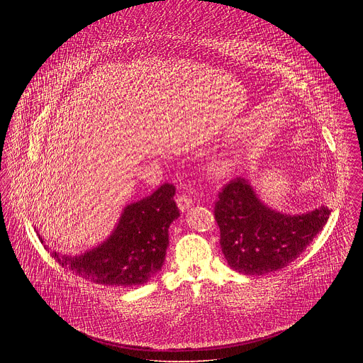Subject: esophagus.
Instances as JSON below:
<instances>
[{"label":"esophagus","mask_w":363,"mask_h":363,"mask_svg":"<svg viewBox=\"0 0 363 363\" xmlns=\"http://www.w3.org/2000/svg\"><path fill=\"white\" fill-rule=\"evenodd\" d=\"M176 203H177V206L180 208V211H186L193 204V197L189 193H183V194L177 196Z\"/></svg>","instance_id":"obj_1"}]
</instances>
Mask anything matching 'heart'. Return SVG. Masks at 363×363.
Here are the masks:
<instances>
[{
  "label": "heart",
  "instance_id": "1",
  "mask_svg": "<svg viewBox=\"0 0 363 363\" xmlns=\"http://www.w3.org/2000/svg\"><path fill=\"white\" fill-rule=\"evenodd\" d=\"M211 170H212V174H213V176L222 177V176H226V174L229 173L230 164H229V162L225 160V159H218V160H215V162L212 163Z\"/></svg>",
  "mask_w": 363,
  "mask_h": 363
}]
</instances>
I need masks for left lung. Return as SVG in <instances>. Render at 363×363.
Segmentation results:
<instances>
[{
	"mask_svg": "<svg viewBox=\"0 0 363 363\" xmlns=\"http://www.w3.org/2000/svg\"><path fill=\"white\" fill-rule=\"evenodd\" d=\"M330 212L324 206L294 216L272 211L242 177L222 187L213 208L222 253L233 269L246 275L272 272L298 259L321 232Z\"/></svg>",
	"mask_w": 363,
	"mask_h": 363,
	"instance_id": "8db88e82",
	"label": "left lung"
}]
</instances>
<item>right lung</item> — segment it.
<instances>
[{"instance_id": "obj_1", "label": "right lung", "mask_w": 363, "mask_h": 363, "mask_svg": "<svg viewBox=\"0 0 363 363\" xmlns=\"http://www.w3.org/2000/svg\"><path fill=\"white\" fill-rule=\"evenodd\" d=\"M174 191L173 184L164 183L150 197L127 206L117 228L99 247L79 257L57 252H50V256L72 274L98 285L133 286L148 282L163 265L169 226L180 216Z\"/></svg>"}]
</instances>
